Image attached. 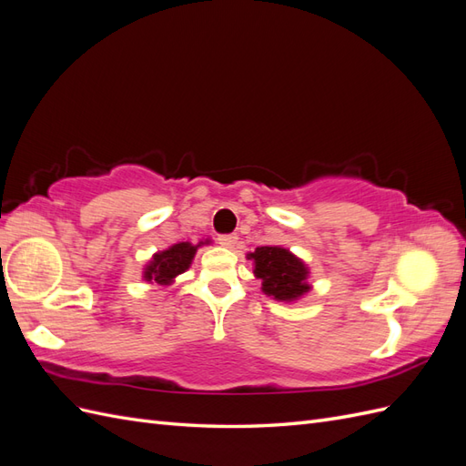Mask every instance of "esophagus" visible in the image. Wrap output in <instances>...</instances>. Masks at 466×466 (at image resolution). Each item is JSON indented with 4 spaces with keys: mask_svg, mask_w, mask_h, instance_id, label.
<instances>
[{
    "mask_svg": "<svg viewBox=\"0 0 466 466\" xmlns=\"http://www.w3.org/2000/svg\"><path fill=\"white\" fill-rule=\"evenodd\" d=\"M237 235H233V233H229V235H219L218 237V241H219V245L221 247H225V248H233L235 247V243H237Z\"/></svg>",
    "mask_w": 466,
    "mask_h": 466,
    "instance_id": "1",
    "label": "esophagus"
}]
</instances>
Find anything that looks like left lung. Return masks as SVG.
Wrapping results in <instances>:
<instances>
[{"label": "left lung", "instance_id": "left-lung-1", "mask_svg": "<svg viewBox=\"0 0 466 466\" xmlns=\"http://www.w3.org/2000/svg\"><path fill=\"white\" fill-rule=\"evenodd\" d=\"M248 260L255 262L252 272L262 279V291L278 301H295L311 289L307 264L284 247H258Z\"/></svg>", "mask_w": 466, "mask_h": 466}]
</instances>
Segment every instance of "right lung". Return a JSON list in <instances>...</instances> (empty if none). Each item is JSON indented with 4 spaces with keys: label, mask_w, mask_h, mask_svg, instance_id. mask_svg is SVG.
I'll use <instances>...</instances> for the list:
<instances>
[{
    "label": "right lung",
    "mask_w": 466,
    "mask_h": 466,
    "mask_svg": "<svg viewBox=\"0 0 466 466\" xmlns=\"http://www.w3.org/2000/svg\"><path fill=\"white\" fill-rule=\"evenodd\" d=\"M208 243H209L208 238L206 241H200L198 245L177 243L165 250L155 252L153 258L144 268V279L149 281V284L171 286L178 274L188 270L198 247Z\"/></svg>",
    "instance_id": "1"
}]
</instances>
